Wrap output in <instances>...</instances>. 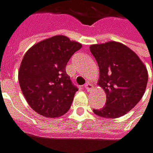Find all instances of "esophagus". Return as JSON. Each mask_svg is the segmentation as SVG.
I'll use <instances>...</instances> for the list:
<instances>
[{"mask_svg": "<svg viewBox=\"0 0 153 153\" xmlns=\"http://www.w3.org/2000/svg\"><path fill=\"white\" fill-rule=\"evenodd\" d=\"M84 87H85V89H86L88 91H90L91 90H92V89H93V84H92V83H91V82H87V83L84 85Z\"/></svg>", "mask_w": 153, "mask_h": 153, "instance_id": "34e87169", "label": "esophagus"}]
</instances>
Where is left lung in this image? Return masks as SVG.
<instances>
[{
  "label": "left lung",
  "instance_id": "obj_1",
  "mask_svg": "<svg viewBox=\"0 0 153 153\" xmlns=\"http://www.w3.org/2000/svg\"><path fill=\"white\" fill-rule=\"evenodd\" d=\"M90 49L100 68L98 84L107 94L106 105L93 112L105 118L126 115L145 92L148 82L145 65L134 51L118 42L92 45Z\"/></svg>",
  "mask_w": 153,
  "mask_h": 153
}]
</instances>
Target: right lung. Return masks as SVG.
<instances>
[{
	"instance_id": "1",
	"label": "right lung",
	"mask_w": 153,
	"mask_h": 153,
	"mask_svg": "<svg viewBox=\"0 0 153 153\" xmlns=\"http://www.w3.org/2000/svg\"><path fill=\"white\" fill-rule=\"evenodd\" d=\"M82 44L54 36L34 45L25 53L19 71L21 91L30 108L45 117H58L71 108L75 92L66 64Z\"/></svg>"
}]
</instances>
